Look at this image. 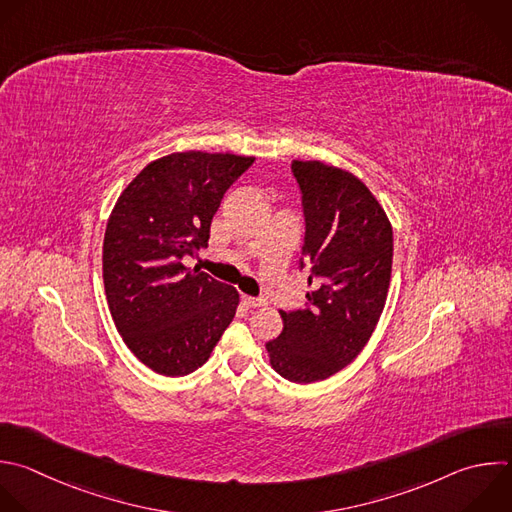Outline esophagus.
<instances>
[{"mask_svg": "<svg viewBox=\"0 0 512 512\" xmlns=\"http://www.w3.org/2000/svg\"><path fill=\"white\" fill-rule=\"evenodd\" d=\"M243 303H245L247 307H261V305H265V299L251 297V295H243Z\"/></svg>", "mask_w": 512, "mask_h": 512, "instance_id": "34e87169", "label": "esophagus"}]
</instances>
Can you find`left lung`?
<instances>
[{"label": "left lung", "instance_id": "8db88e82", "mask_svg": "<svg viewBox=\"0 0 512 512\" xmlns=\"http://www.w3.org/2000/svg\"><path fill=\"white\" fill-rule=\"evenodd\" d=\"M309 267L305 309L281 311L283 331L267 342L273 370L311 384L344 370L368 344L386 305L394 235L370 189L344 168L293 160Z\"/></svg>", "mask_w": 512, "mask_h": 512}]
</instances>
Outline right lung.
I'll return each instance as SVG.
<instances>
[{"instance_id":"obj_1","label":"right lung","mask_w":512,"mask_h":512,"mask_svg":"<svg viewBox=\"0 0 512 512\" xmlns=\"http://www.w3.org/2000/svg\"><path fill=\"white\" fill-rule=\"evenodd\" d=\"M253 160L173 152L146 164L112 209L102 247L108 307L128 350L160 376L201 368L235 317L237 289L183 257L209 243L213 215Z\"/></svg>"}]
</instances>
